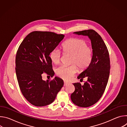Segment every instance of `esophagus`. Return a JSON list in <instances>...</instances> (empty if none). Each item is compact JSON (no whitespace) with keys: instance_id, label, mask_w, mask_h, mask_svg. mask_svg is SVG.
Wrapping results in <instances>:
<instances>
[{"instance_id":"1","label":"esophagus","mask_w":127,"mask_h":127,"mask_svg":"<svg viewBox=\"0 0 127 127\" xmlns=\"http://www.w3.org/2000/svg\"><path fill=\"white\" fill-rule=\"evenodd\" d=\"M68 84H69V83L67 82H66V81H64V86H66V85H67Z\"/></svg>"}]
</instances>
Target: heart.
<instances>
[{
  "label": "heart",
  "mask_w": 127,
  "mask_h": 127,
  "mask_svg": "<svg viewBox=\"0 0 127 127\" xmlns=\"http://www.w3.org/2000/svg\"><path fill=\"white\" fill-rule=\"evenodd\" d=\"M62 48L65 54L72 56L71 64H73L69 67L62 65L57 68V75L63 79H70L77 72V67L80 71H83L91 64L93 50L88 46V43L85 40L79 38L69 39L63 43ZM61 56L60 51L55 49L50 52L49 58L52 63L58 64L60 62Z\"/></svg>",
  "instance_id": "1"
}]
</instances>
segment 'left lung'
Segmentation results:
<instances>
[{
  "label": "left lung",
  "mask_w": 127,
  "mask_h": 127,
  "mask_svg": "<svg viewBox=\"0 0 127 127\" xmlns=\"http://www.w3.org/2000/svg\"><path fill=\"white\" fill-rule=\"evenodd\" d=\"M78 35L88 37L93 49V60L89 67L78 76L77 78H87L84 85L79 82L73 84L75 91L71 99L75 105L88 107L97 102L106 88L110 71V60L107 47L100 35L93 30L74 32Z\"/></svg>",
  "instance_id": "left-lung-1"
}]
</instances>
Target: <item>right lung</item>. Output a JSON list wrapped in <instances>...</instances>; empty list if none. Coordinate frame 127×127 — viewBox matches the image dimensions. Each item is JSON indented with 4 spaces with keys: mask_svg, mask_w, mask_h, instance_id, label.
<instances>
[{
    "mask_svg": "<svg viewBox=\"0 0 127 127\" xmlns=\"http://www.w3.org/2000/svg\"><path fill=\"white\" fill-rule=\"evenodd\" d=\"M64 35L51 32L34 31L24 39L17 50L15 72L22 94L37 106L49 105L55 100L63 86V80L55 77L42 79L45 72L52 77L54 72L49 54L64 39Z\"/></svg>",
    "mask_w": 127,
    "mask_h": 127,
    "instance_id": "obj_1",
    "label": "right lung"
}]
</instances>
